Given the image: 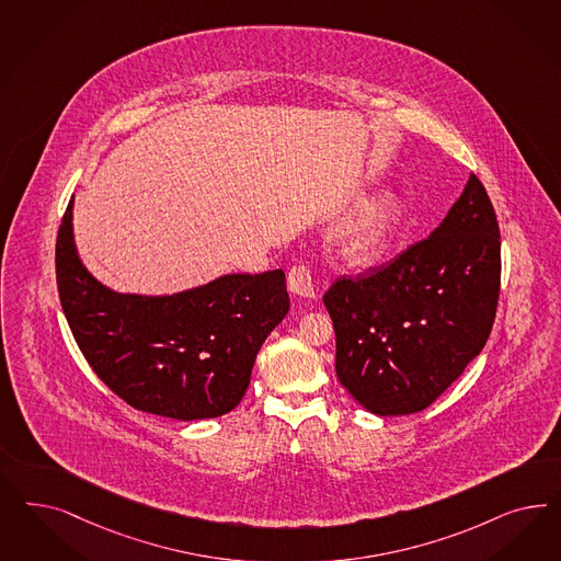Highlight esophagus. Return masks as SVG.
Here are the masks:
<instances>
[{"instance_id":"34e87169","label":"esophagus","mask_w":561,"mask_h":561,"mask_svg":"<svg viewBox=\"0 0 561 561\" xmlns=\"http://www.w3.org/2000/svg\"><path fill=\"white\" fill-rule=\"evenodd\" d=\"M289 290L293 295H299L304 299H316V287L311 280V272L308 266L299 264L289 271Z\"/></svg>"}]
</instances>
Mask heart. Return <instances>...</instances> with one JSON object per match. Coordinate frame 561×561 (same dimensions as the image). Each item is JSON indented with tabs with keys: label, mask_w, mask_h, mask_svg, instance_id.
Listing matches in <instances>:
<instances>
[{
	"label": "heart",
	"mask_w": 561,
	"mask_h": 561,
	"mask_svg": "<svg viewBox=\"0 0 561 561\" xmlns=\"http://www.w3.org/2000/svg\"><path fill=\"white\" fill-rule=\"evenodd\" d=\"M402 220V202L394 194H380L363 202L351 217L336 227L332 236L334 248L351 266H376L394 250Z\"/></svg>",
	"instance_id": "b5f03b06"
}]
</instances>
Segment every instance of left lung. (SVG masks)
<instances>
[{
  "mask_svg": "<svg viewBox=\"0 0 561 561\" xmlns=\"http://www.w3.org/2000/svg\"><path fill=\"white\" fill-rule=\"evenodd\" d=\"M500 274L495 210L470 175L432 236L325 290L339 381L376 415L427 409L488 343Z\"/></svg>",
  "mask_w": 561,
  "mask_h": 561,
  "instance_id": "left-lung-1",
  "label": "left lung"
}]
</instances>
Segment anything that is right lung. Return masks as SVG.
<instances>
[{
  "label": "right lung",
  "mask_w": 561,
  "mask_h": 561,
  "mask_svg": "<svg viewBox=\"0 0 561 561\" xmlns=\"http://www.w3.org/2000/svg\"><path fill=\"white\" fill-rule=\"evenodd\" d=\"M73 198L55 243L59 301L92 371L129 407L194 421L233 411L262 343L289 311L285 272L225 274L175 295L115 293L80 262Z\"/></svg>",
  "instance_id": "obj_1"
}]
</instances>
